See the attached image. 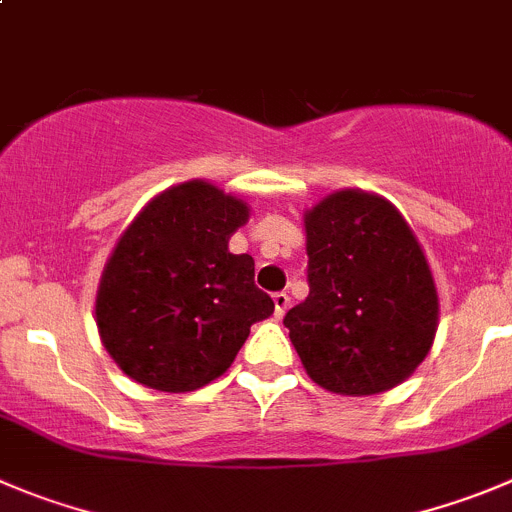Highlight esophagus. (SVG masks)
<instances>
[{"label": "esophagus", "instance_id": "esophagus-1", "mask_svg": "<svg viewBox=\"0 0 512 512\" xmlns=\"http://www.w3.org/2000/svg\"><path fill=\"white\" fill-rule=\"evenodd\" d=\"M289 304H291V299H289V294H286V291H279V294H274V314L279 316V319L286 314Z\"/></svg>", "mask_w": 512, "mask_h": 512}]
</instances>
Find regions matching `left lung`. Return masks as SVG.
Returning <instances> with one entry per match:
<instances>
[{
  "label": "left lung",
  "instance_id": "8db88e82",
  "mask_svg": "<svg viewBox=\"0 0 512 512\" xmlns=\"http://www.w3.org/2000/svg\"><path fill=\"white\" fill-rule=\"evenodd\" d=\"M309 296L284 326L306 374L337 394L405 382L432 347L437 289L402 213L364 191H337L304 216Z\"/></svg>",
  "mask_w": 512,
  "mask_h": 512
}]
</instances>
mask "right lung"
Segmentation results:
<instances>
[{
	"label": "right lung",
	"mask_w": 512,
	"mask_h": 512,
	"mask_svg": "<svg viewBox=\"0 0 512 512\" xmlns=\"http://www.w3.org/2000/svg\"><path fill=\"white\" fill-rule=\"evenodd\" d=\"M248 206L206 180L155 196L118 238L95 316L102 344L135 382L193 392L221 377L251 324L274 314L253 259L228 251Z\"/></svg>",
	"instance_id": "1"
}]
</instances>
